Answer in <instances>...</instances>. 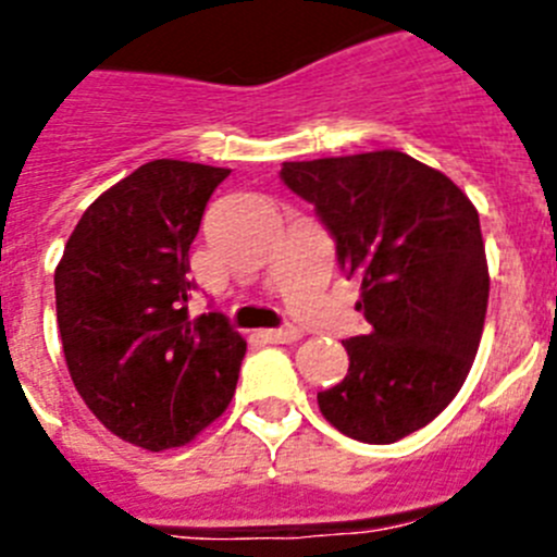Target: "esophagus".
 <instances>
[{"mask_svg":"<svg viewBox=\"0 0 557 557\" xmlns=\"http://www.w3.org/2000/svg\"><path fill=\"white\" fill-rule=\"evenodd\" d=\"M261 337L269 343H296L302 337V330H296V326H280V330H263Z\"/></svg>","mask_w":557,"mask_h":557,"instance_id":"obj_1","label":"esophagus"}]
</instances>
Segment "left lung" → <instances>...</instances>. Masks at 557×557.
<instances>
[{
	"label": "left lung",
	"instance_id": "obj_1",
	"mask_svg": "<svg viewBox=\"0 0 557 557\" xmlns=\"http://www.w3.org/2000/svg\"><path fill=\"white\" fill-rule=\"evenodd\" d=\"M280 178L313 202L368 321L343 341L349 373L319 393L321 414L360 443L404 440L454 401L481 343L490 269L475 206L401 150L283 161Z\"/></svg>",
	"mask_w": 557,
	"mask_h": 557
}]
</instances>
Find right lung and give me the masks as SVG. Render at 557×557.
Returning a JSON list of instances; mask_svg holds the SVG:
<instances>
[{
  "mask_svg": "<svg viewBox=\"0 0 557 557\" xmlns=\"http://www.w3.org/2000/svg\"><path fill=\"white\" fill-rule=\"evenodd\" d=\"M225 168L156 159L103 191L54 272L67 371L126 443H189L236 393L247 341L225 313L189 319V247Z\"/></svg>",
  "mask_w": 557,
  "mask_h": 557,
  "instance_id": "right-lung-1",
  "label": "right lung"
}]
</instances>
